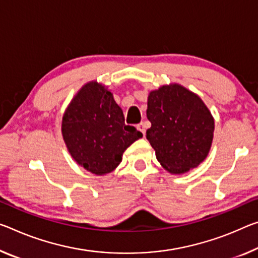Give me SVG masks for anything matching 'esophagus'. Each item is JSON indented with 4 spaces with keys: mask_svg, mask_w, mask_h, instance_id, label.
I'll return each instance as SVG.
<instances>
[{
    "mask_svg": "<svg viewBox=\"0 0 258 258\" xmlns=\"http://www.w3.org/2000/svg\"><path fill=\"white\" fill-rule=\"evenodd\" d=\"M137 127L145 136V134H146V124H145V122H140V124H139Z\"/></svg>",
    "mask_w": 258,
    "mask_h": 258,
    "instance_id": "1",
    "label": "esophagus"
}]
</instances>
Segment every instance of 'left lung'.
I'll return each mask as SVG.
<instances>
[{
    "label": "left lung",
    "instance_id": "8db88e82",
    "mask_svg": "<svg viewBox=\"0 0 258 258\" xmlns=\"http://www.w3.org/2000/svg\"><path fill=\"white\" fill-rule=\"evenodd\" d=\"M147 139L167 172L186 173L209 154L215 119L201 97L179 84L163 85L148 95Z\"/></svg>",
    "mask_w": 258,
    "mask_h": 258
}]
</instances>
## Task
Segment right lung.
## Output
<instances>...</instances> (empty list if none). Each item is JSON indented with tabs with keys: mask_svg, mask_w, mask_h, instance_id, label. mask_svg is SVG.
<instances>
[{
	"mask_svg": "<svg viewBox=\"0 0 258 258\" xmlns=\"http://www.w3.org/2000/svg\"><path fill=\"white\" fill-rule=\"evenodd\" d=\"M124 113L107 86L93 80L73 96L62 118V136L71 157L85 170L104 175L120 164L124 151L142 133L125 125Z\"/></svg>",
	"mask_w": 258,
	"mask_h": 258,
	"instance_id": "add662e5",
	"label": "right lung"
}]
</instances>
